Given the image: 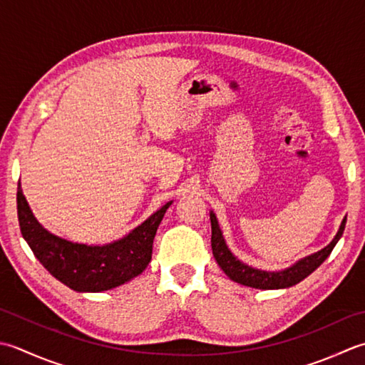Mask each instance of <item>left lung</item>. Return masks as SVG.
I'll return each mask as SVG.
<instances>
[{"instance_id": "obj_1", "label": "left lung", "mask_w": 365, "mask_h": 365, "mask_svg": "<svg viewBox=\"0 0 365 365\" xmlns=\"http://www.w3.org/2000/svg\"><path fill=\"white\" fill-rule=\"evenodd\" d=\"M210 217H211V233H212L211 235L212 255L215 258V262H217V264L220 266V269L224 271L230 279L237 282V284L252 287V288H259V289L287 288V287H293L296 284H299L302 279H306L309 274L314 272L317 267L329 257L332 249L336 247L337 241L340 240V236L344 235L345 224H346V219H344L332 242L329 245H326L324 249L317 252V254L306 257L285 271L266 272V271L255 269V267H250L247 264H244L242 262H240V259H237L232 252L228 250L215 215L211 212Z\"/></svg>"}]
</instances>
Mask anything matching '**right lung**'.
Returning <instances> with one entry per match:
<instances>
[{
	"label": "right lung",
	"instance_id": "right-lung-1",
	"mask_svg": "<svg viewBox=\"0 0 365 365\" xmlns=\"http://www.w3.org/2000/svg\"><path fill=\"white\" fill-rule=\"evenodd\" d=\"M170 205L172 202L120 241L85 245L61 240L42 228L29 210L20 181L17 187L19 224L25 241L51 276L81 293L106 292L143 272L151 262L155 232Z\"/></svg>",
	"mask_w": 365,
	"mask_h": 365
}]
</instances>
